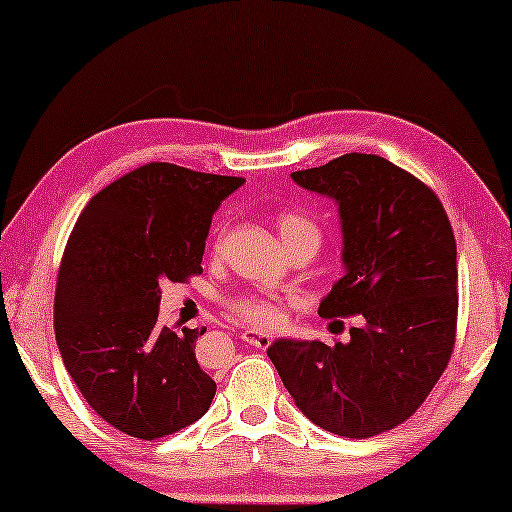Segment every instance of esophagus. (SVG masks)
Masks as SVG:
<instances>
[{
  "mask_svg": "<svg viewBox=\"0 0 512 512\" xmlns=\"http://www.w3.org/2000/svg\"><path fill=\"white\" fill-rule=\"evenodd\" d=\"M242 340L247 342L251 347H258V349H265L272 345V333L268 331H258V328H244L242 331Z\"/></svg>",
  "mask_w": 512,
  "mask_h": 512,
  "instance_id": "34e87169",
  "label": "esophagus"
}]
</instances>
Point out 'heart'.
I'll use <instances>...</instances> for the list:
<instances>
[{
    "label": "heart",
    "instance_id": "heart-1",
    "mask_svg": "<svg viewBox=\"0 0 512 512\" xmlns=\"http://www.w3.org/2000/svg\"><path fill=\"white\" fill-rule=\"evenodd\" d=\"M277 228H279V235H282V240H291V237H298V235H317L319 237V230L314 226V221L307 219V216H300V214H282L277 221ZM233 312L237 317L251 321V324H275L279 319V312L277 307L270 303V300H263V298H240L233 303Z\"/></svg>",
    "mask_w": 512,
    "mask_h": 512
}]
</instances>
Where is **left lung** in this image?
I'll list each match as a JSON object with an SVG mask.
<instances>
[{"label": "left lung", "mask_w": 512, "mask_h": 512, "mask_svg": "<svg viewBox=\"0 0 512 512\" xmlns=\"http://www.w3.org/2000/svg\"><path fill=\"white\" fill-rule=\"evenodd\" d=\"M291 179L340 214L345 275L319 314L366 321L349 342L279 338L268 356L310 422L377 436L424 403L452 356L459 272L450 219L429 186L373 153H345Z\"/></svg>", "instance_id": "8db88e82"}]
</instances>
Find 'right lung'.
Instances as JSON below:
<instances>
[{"instance_id":"add662e5","label":"right lung","mask_w":512,"mask_h":512,"mask_svg":"<svg viewBox=\"0 0 512 512\" xmlns=\"http://www.w3.org/2000/svg\"><path fill=\"white\" fill-rule=\"evenodd\" d=\"M242 184L149 163L102 188L69 235L55 340L90 408L132 438L170 436L212 405L216 382L195 359L205 328H160V284L202 270L212 216Z\"/></svg>"}]
</instances>
